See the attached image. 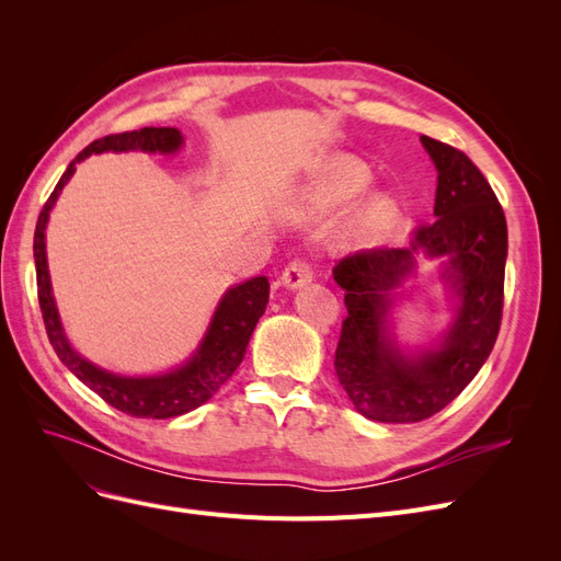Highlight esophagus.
I'll return each mask as SVG.
<instances>
[{"label":"esophagus","mask_w":561,"mask_h":561,"mask_svg":"<svg viewBox=\"0 0 561 561\" xmlns=\"http://www.w3.org/2000/svg\"><path fill=\"white\" fill-rule=\"evenodd\" d=\"M280 280H283L285 287H290V290H297V287H304V285L313 280V266L307 260L297 257V260H293L290 264L285 266Z\"/></svg>","instance_id":"34e87169"}]
</instances>
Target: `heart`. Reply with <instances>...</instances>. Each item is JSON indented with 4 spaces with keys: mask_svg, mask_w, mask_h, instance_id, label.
<instances>
[{
    "mask_svg": "<svg viewBox=\"0 0 561 561\" xmlns=\"http://www.w3.org/2000/svg\"><path fill=\"white\" fill-rule=\"evenodd\" d=\"M369 184L367 168L355 159H332L304 186L301 210L313 215H332L358 198ZM396 208L383 196H371L351 215L342 241L346 245H369L393 222Z\"/></svg>",
    "mask_w": 561,
    "mask_h": 561,
    "instance_id": "obj_1",
    "label": "heart"
}]
</instances>
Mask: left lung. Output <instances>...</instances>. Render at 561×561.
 <instances>
[{
  "label": "left lung",
  "instance_id": "8db88e82",
  "mask_svg": "<svg viewBox=\"0 0 561 561\" xmlns=\"http://www.w3.org/2000/svg\"><path fill=\"white\" fill-rule=\"evenodd\" d=\"M437 168L435 219L410 233L407 248H369L339 260L346 320L334 369L355 410L371 421L431 419L474 379L496 344L503 316L507 227L501 203L461 149L421 135ZM419 256H447L459 295L446 344L407 359L385 336L387 293L411 273Z\"/></svg>",
  "mask_w": 561,
  "mask_h": 561
}]
</instances>
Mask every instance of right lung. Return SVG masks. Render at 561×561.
Listing matches in <instances>:
<instances>
[{
  "mask_svg": "<svg viewBox=\"0 0 561 561\" xmlns=\"http://www.w3.org/2000/svg\"><path fill=\"white\" fill-rule=\"evenodd\" d=\"M182 145V133L178 128H140V130H126L114 133L107 138H100L91 142L87 149L79 151L75 161L67 165V171L58 180L56 190L50 192L48 201L37 219L35 229V266H37V295H39V309L44 318V328L48 334V342L58 353L62 365L72 371V375L87 383L93 393H98L107 404L116 407L118 412L138 416V419H171L196 410L203 402H208L219 386H222L236 367L241 365L248 342L252 336L254 325L262 318L266 304H268V280L266 276L250 278L241 285L231 287L219 301L215 318L208 328L206 339L198 348L194 358L184 367L168 371L161 377H116L112 371L100 369L83 360L81 355L67 342L60 318L56 311L54 297H50V280H48V266H46V243H44V229L48 222V213L54 208L58 194L67 180L77 171V163L100 151H126V149H142V151H175Z\"/></svg>",
  "mask_w": 561,
  "mask_h": 561,
  "instance_id": "add662e5",
  "label": "right lung"
}]
</instances>
